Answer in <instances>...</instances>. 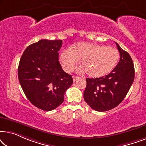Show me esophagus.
Listing matches in <instances>:
<instances>
[{
	"instance_id": "34e87169",
	"label": "esophagus",
	"mask_w": 146,
	"mask_h": 146,
	"mask_svg": "<svg viewBox=\"0 0 146 146\" xmlns=\"http://www.w3.org/2000/svg\"><path fill=\"white\" fill-rule=\"evenodd\" d=\"M80 78L78 77V76H73V80H74V82L77 81L78 80H79Z\"/></svg>"
}]
</instances>
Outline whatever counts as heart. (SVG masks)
Segmentation results:
<instances>
[{
  "mask_svg": "<svg viewBox=\"0 0 146 146\" xmlns=\"http://www.w3.org/2000/svg\"><path fill=\"white\" fill-rule=\"evenodd\" d=\"M119 53L115 48L90 42H78L62 52L60 60L66 72H70L82 62L83 70L92 78L108 74L116 66Z\"/></svg>",
  "mask_w": 146,
  "mask_h": 146,
  "instance_id": "obj_1",
  "label": "heart"
}]
</instances>
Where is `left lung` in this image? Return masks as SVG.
Instances as JSON below:
<instances>
[{
	"mask_svg": "<svg viewBox=\"0 0 146 146\" xmlns=\"http://www.w3.org/2000/svg\"><path fill=\"white\" fill-rule=\"evenodd\" d=\"M120 59L115 68L105 76L88 78L84 99L91 108L105 111L114 108L125 98L134 80L132 59L115 42Z\"/></svg>",
	"mask_w": 146,
	"mask_h": 146,
	"instance_id": "8db88e82",
	"label": "left lung"
}]
</instances>
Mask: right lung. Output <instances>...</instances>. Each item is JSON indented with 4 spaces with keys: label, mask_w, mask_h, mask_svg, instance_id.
I'll list each match as a JSON object with an SVG mask.
<instances>
[{
    "label": "right lung",
    "mask_w": 146,
    "mask_h": 146,
    "mask_svg": "<svg viewBox=\"0 0 146 146\" xmlns=\"http://www.w3.org/2000/svg\"><path fill=\"white\" fill-rule=\"evenodd\" d=\"M62 40L42 39L29 45L22 55L18 76L28 100L38 108L51 111L64 100L73 84L58 61Z\"/></svg>",
    "instance_id": "1"
}]
</instances>
